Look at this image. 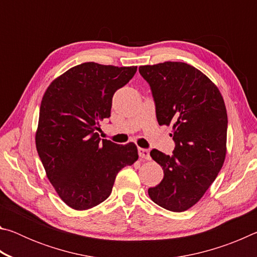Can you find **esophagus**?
I'll return each instance as SVG.
<instances>
[{
  "label": "esophagus",
  "mask_w": 257,
  "mask_h": 257,
  "mask_svg": "<svg viewBox=\"0 0 257 257\" xmlns=\"http://www.w3.org/2000/svg\"><path fill=\"white\" fill-rule=\"evenodd\" d=\"M138 155L139 158L145 159V160H150L151 155H150V151L146 149H138Z\"/></svg>",
  "instance_id": "esophagus-1"
}]
</instances>
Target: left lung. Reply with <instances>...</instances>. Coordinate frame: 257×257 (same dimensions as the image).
Segmentation results:
<instances>
[{
	"instance_id": "obj_1",
	"label": "left lung",
	"mask_w": 257,
	"mask_h": 257,
	"mask_svg": "<svg viewBox=\"0 0 257 257\" xmlns=\"http://www.w3.org/2000/svg\"><path fill=\"white\" fill-rule=\"evenodd\" d=\"M149 82L160 125H171L175 150H152L163 179L149 189L165 210L184 212L203 197L222 168L227 150L228 116L220 90L198 69L184 62L139 67Z\"/></svg>"
}]
</instances>
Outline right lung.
Listing matches in <instances>:
<instances>
[{
	"mask_svg": "<svg viewBox=\"0 0 257 257\" xmlns=\"http://www.w3.org/2000/svg\"><path fill=\"white\" fill-rule=\"evenodd\" d=\"M136 71L85 62L52 81L43 96L36 149L56 193L75 210L105 201L118 172L138 159L134 143L119 145L96 133L110 118L113 95Z\"/></svg>",
	"mask_w": 257,
	"mask_h": 257,
	"instance_id": "right-lung-1",
	"label": "right lung"
}]
</instances>
